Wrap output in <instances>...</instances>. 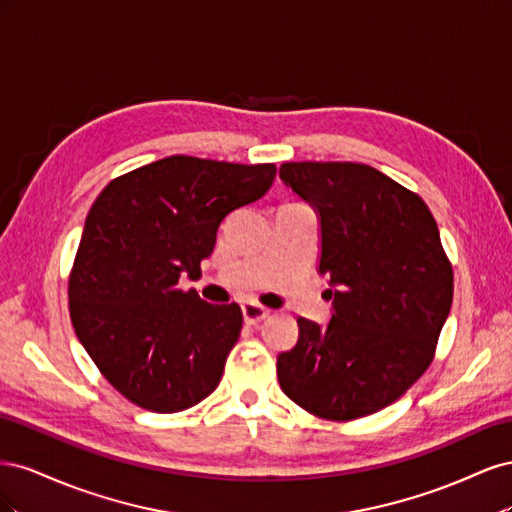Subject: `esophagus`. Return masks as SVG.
I'll return each mask as SVG.
<instances>
[{"label":"esophagus","instance_id":"1","mask_svg":"<svg viewBox=\"0 0 512 512\" xmlns=\"http://www.w3.org/2000/svg\"><path fill=\"white\" fill-rule=\"evenodd\" d=\"M241 312H243V320L247 324H260L262 320L269 316V309L258 305V303H243Z\"/></svg>","mask_w":512,"mask_h":512}]
</instances>
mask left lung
<instances>
[{"label": "left lung", "instance_id": "1", "mask_svg": "<svg viewBox=\"0 0 512 512\" xmlns=\"http://www.w3.org/2000/svg\"><path fill=\"white\" fill-rule=\"evenodd\" d=\"M280 179L314 207L327 327L299 318L277 356L282 391L329 421L386 408L425 374L453 303V269L421 196L367 164L286 162Z\"/></svg>", "mask_w": 512, "mask_h": 512}]
</instances>
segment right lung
Masks as SVG:
<instances>
[{"mask_svg": "<svg viewBox=\"0 0 512 512\" xmlns=\"http://www.w3.org/2000/svg\"><path fill=\"white\" fill-rule=\"evenodd\" d=\"M275 170L170 156L117 177L91 205L70 273V318L132 404L170 414L218 389L241 307L207 303L179 280L200 275L226 215L265 196Z\"/></svg>", "mask_w": 512, "mask_h": 512, "instance_id": "obj_1", "label": "right lung"}]
</instances>
